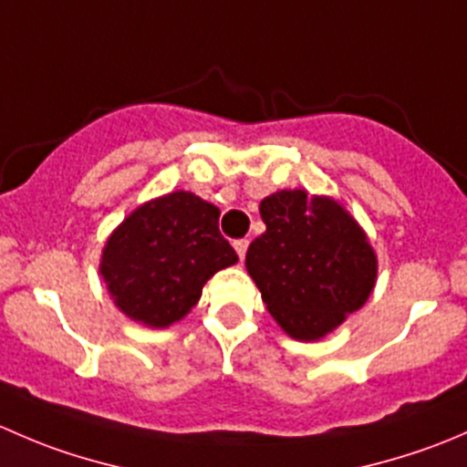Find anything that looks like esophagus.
<instances>
[{"instance_id":"34e87169","label":"esophagus","mask_w":467,"mask_h":467,"mask_svg":"<svg viewBox=\"0 0 467 467\" xmlns=\"http://www.w3.org/2000/svg\"><path fill=\"white\" fill-rule=\"evenodd\" d=\"M234 251H237L239 260L244 262V257H246V251H248V239H237V242H234Z\"/></svg>"}]
</instances>
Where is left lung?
<instances>
[{"instance_id": "8db88e82", "label": "left lung", "mask_w": 467, "mask_h": 467, "mask_svg": "<svg viewBox=\"0 0 467 467\" xmlns=\"http://www.w3.org/2000/svg\"><path fill=\"white\" fill-rule=\"evenodd\" d=\"M266 233L246 268L271 317L289 337L317 341L368 300L378 260L364 230L337 201L277 192L260 205Z\"/></svg>"}]
</instances>
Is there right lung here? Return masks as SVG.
<instances>
[{"label":"right lung","instance_id":"1","mask_svg":"<svg viewBox=\"0 0 467 467\" xmlns=\"http://www.w3.org/2000/svg\"><path fill=\"white\" fill-rule=\"evenodd\" d=\"M219 214L192 192L138 207L103 248L101 275L117 307L149 327L181 321L205 282L237 262L219 233Z\"/></svg>","mask_w":467,"mask_h":467}]
</instances>
